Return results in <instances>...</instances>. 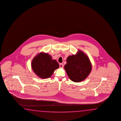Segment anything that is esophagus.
<instances>
[{"instance_id":"obj_1","label":"esophagus","mask_w":121,"mask_h":121,"mask_svg":"<svg viewBox=\"0 0 121 121\" xmlns=\"http://www.w3.org/2000/svg\"><path fill=\"white\" fill-rule=\"evenodd\" d=\"M63 66H64V65L62 64V63H61V64H59V67H60V68H63Z\"/></svg>"}]
</instances>
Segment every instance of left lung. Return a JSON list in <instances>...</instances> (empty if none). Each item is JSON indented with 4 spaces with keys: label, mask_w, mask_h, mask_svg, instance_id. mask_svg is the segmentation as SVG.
Segmentation results:
<instances>
[{
    "label": "left lung",
    "mask_w": 121,
    "mask_h": 121,
    "mask_svg": "<svg viewBox=\"0 0 121 121\" xmlns=\"http://www.w3.org/2000/svg\"><path fill=\"white\" fill-rule=\"evenodd\" d=\"M91 64L86 54L81 50L77 53L69 56L64 69L67 75L74 82H80L86 78L91 73Z\"/></svg>",
    "instance_id": "obj_1"
}]
</instances>
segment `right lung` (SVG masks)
Masks as SVG:
<instances>
[{
  "label": "right lung",
  "instance_id": "add662e5",
  "mask_svg": "<svg viewBox=\"0 0 121 121\" xmlns=\"http://www.w3.org/2000/svg\"><path fill=\"white\" fill-rule=\"evenodd\" d=\"M31 67L38 77L41 78H47L51 77L59 65L56 60L52 59L50 55L41 52L33 59Z\"/></svg>",
  "mask_w": 121,
  "mask_h": 121
}]
</instances>
